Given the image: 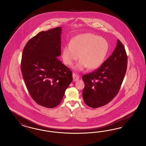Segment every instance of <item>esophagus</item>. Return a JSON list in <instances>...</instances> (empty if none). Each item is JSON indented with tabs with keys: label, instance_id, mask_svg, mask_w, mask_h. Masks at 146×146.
Returning a JSON list of instances; mask_svg holds the SVG:
<instances>
[{
	"label": "esophagus",
	"instance_id": "obj_1",
	"mask_svg": "<svg viewBox=\"0 0 146 146\" xmlns=\"http://www.w3.org/2000/svg\"><path fill=\"white\" fill-rule=\"evenodd\" d=\"M72 77H73V81H75V82L77 81V80L80 78V76H79V75L76 74L75 73H73Z\"/></svg>",
	"mask_w": 146,
	"mask_h": 146
}]
</instances>
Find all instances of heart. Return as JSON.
<instances>
[{"label":"heart","mask_w":146,"mask_h":146,"mask_svg":"<svg viewBox=\"0 0 146 146\" xmlns=\"http://www.w3.org/2000/svg\"><path fill=\"white\" fill-rule=\"evenodd\" d=\"M109 44L104 38L93 33H86L72 38L69 46L63 47L62 57L66 65H71L78 58L79 62L74 67L76 70L88 68L96 69L102 64L108 53Z\"/></svg>","instance_id":"obj_1"}]
</instances>
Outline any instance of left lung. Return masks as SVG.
Segmentation results:
<instances>
[{
  "label": "left lung",
  "mask_w": 146,
  "mask_h": 146,
  "mask_svg": "<svg viewBox=\"0 0 146 146\" xmlns=\"http://www.w3.org/2000/svg\"><path fill=\"white\" fill-rule=\"evenodd\" d=\"M127 68L126 52L118 39L112 54L101 66L82 77L85 84L82 95L86 105L97 108L110 102L119 92Z\"/></svg>",
  "instance_id": "left-lung-1"
}]
</instances>
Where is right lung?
<instances>
[{
  "mask_svg": "<svg viewBox=\"0 0 146 146\" xmlns=\"http://www.w3.org/2000/svg\"><path fill=\"white\" fill-rule=\"evenodd\" d=\"M61 33V27L40 32L23 51L21 70L27 90L36 102L46 108L60 104L72 81L71 71L58 59Z\"/></svg>",
  "mask_w": 146,
  "mask_h": 146,
  "instance_id": "right-lung-1",
  "label": "right lung"
}]
</instances>
